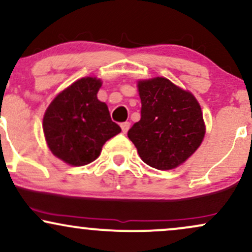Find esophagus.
Returning a JSON list of instances; mask_svg holds the SVG:
<instances>
[{
    "label": "esophagus",
    "mask_w": 252,
    "mask_h": 252,
    "mask_svg": "<svg viewBox=\"0 0 252 252\" xmlns=\"http://www.w3.org/2000/svg\"><path fill=\"white\" fill-rule=\"evenodd\" d=\"M121 128H122V131L126 134V131H128L129 128H130V123L129 122H123L122 124H121Z\"/></svg>",
    "instance_id": "34e87169"
}]
</instances>
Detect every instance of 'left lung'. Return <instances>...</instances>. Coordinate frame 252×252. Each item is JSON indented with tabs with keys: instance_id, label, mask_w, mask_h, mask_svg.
I'll list each match as a JSON object with an SVG mask.
<instances>
[{
	"instance_id": "1",
	"label": "left lung",
	"mask_w": 252,
	"mask_h": 252,
	"mask_svg": "<svg viewBox=\"0 0 252 252\" xmlns=\"http://www.w3.org/2000/svg\"><path fill=\"white\" fill-rule=\"evenodd\" d=\"M141 120L128 137L143 162L167 170L184 163L205 136L201 108L195 97L163 77L140 80Z\"/></svg>"
}]
</instances>
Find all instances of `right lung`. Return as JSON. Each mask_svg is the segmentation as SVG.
I'll return each mask as SVG.
<instances>
[{
  "mask_svg": "<svg viewBox=\"0 0 252 252\" xmlns=\"http://www.w3.org/2000/svg\"><path fill=\"white\" fill-rule=\"evenodd\" d=\"M102 82L86 77L74 82L52 100L43 116L48 148L71 166L94 161L106 141L120 134L105 103L97 98Z\"/></svg>",
  "mask_w": 252,
  "mask_h": 252,
  "instance_id": "obj_1",
  "label": "right lung"
}]
</instances>
